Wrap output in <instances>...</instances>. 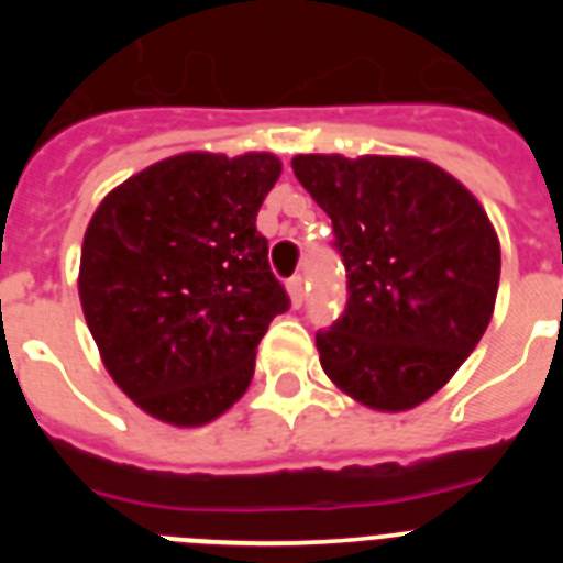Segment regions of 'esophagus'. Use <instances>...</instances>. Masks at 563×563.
<instances>
[{"mask_svg":"<svg viewBox=\"0 0 563 563\" xmlns=\"http://www.w3.org/2000/svg\"><path fill=\"white\" fill-rule=\"evenodd\" d=\"M287 292H290L292 307L305 305V276H292L290 282H287Z\"/></svg>","mask_w":563,"mask_h":563,"instance_id":"1","label":"esophagus"}]
</instances>
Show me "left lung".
<instances>
[{"label":"left lung","mask_w":563,"mask_h":563,"mask_svg":"<svg viewBox=\"0 0 563 563\" xmlns=\"http://www.w3.org/2000/svg\"><path fill=\"white\" fill-rule=\"evenodd\" d=\"M292 172L332 220L346 271V307L316 335L327 377L369 409H415L494 316L501 251L485 208L417 157L298 154Z\"/></svg>","instance_id":"8db88e82"}]
</instances>
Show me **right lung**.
<instances>
[{
	"label": "right lung",
	"mask_w": 563,
	"mask_h": 563,
	"mask_svg": "<svg viewBox=\"0 0 563 563\" xmlns=\"http://www.w3.org/2000/svg\"><path fill=\"white\" fill-rule=\"evenodd\" d=\"M276 154L186 152L109 191L89 220L78 296L112 380L146 415L206 426L251 386L290 296L256 231Z\"/></svg>",
	"instance_id": "right-lung-1"
}]
</instances>
